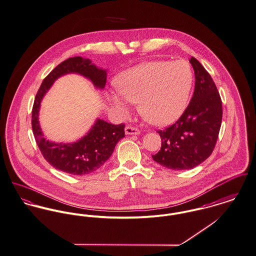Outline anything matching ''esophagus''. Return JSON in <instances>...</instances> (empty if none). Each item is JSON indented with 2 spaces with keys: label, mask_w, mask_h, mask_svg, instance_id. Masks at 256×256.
I'll return each instance as SVG.
<instances>
[{
  "label": "esophagus",
  "mask_w": 256,
  "mask_h": 256,
  "mask_svg": "<svg viewBox=\"0 0 256 256\" xmlns=\"http://www.w3.org/2000/svg\"><path fill=\"white\" fill-rule=\"evenodd\" d=\"M140 130L137 128L131 127V126H126L125 127V134L126 135H139Z\"/></svg>",
  "instance_id": "obj_1"
}]
</instances>
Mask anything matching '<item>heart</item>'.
<instances>
[{
    "instance_id": "b5f03b06",
    "label": "heart",
    "mask_w": 256,
    "mask_h": 256,
    "mask_svg": "<svg viewBox=\"0 0 256 256\" xmlns=\"http://www.w3.org/2000/svg\"><path fill=\"white\" fill-rule=\"evenodd\" d=\"M192 71L184 60L150 62L125 70L117 78L118 92L108 98L121 114L139 102L140 112L152 123L167 126L186 110L192 86Z\"/></svg>"
}]
</instances>
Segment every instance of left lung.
<instances>
[{
  "instance_id": "obj_1",
  "label": "left lung",
  "mask_w": 256,
  "mask_h": 256,
  "mask_svg": "<svg viewBox=\"0 0 256 256\" xmlns=\"http://www.w3.org/2000/svg\"><path fill=\"white\" fill-rule=\"evenodd\" d=\"M194 71V91L186 110L173 125L158 133L160 150L156 162L173 170L192 169L212 154L222 122V102L210 73L190 58Z\"/></svg>"
}]
</instances>
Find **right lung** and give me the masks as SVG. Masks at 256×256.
Returning a JSON list of instances; mask_svg holds the SVG:
<instances>
[{"label":"right lung","instance_id":"add662e5","mask_svg":"<svg viewBox=\"0 0 256 256\" xmlns=\"http://www.w3.org/2000/svg\"><path fill=\"white\" fill-rule=\"evenodd\" d=\"M70 73L89 79L96 89L102 90L106 86V70L98 68L89 58H68L48 73L37 92L32 110V130L48 162L58 170L81 176L98 170L110 158L117 142L125 137V125H114L98 118L90 131L74 142H54L46 140L39 122L41 102L56 79Z\"/></svg>","mask_w":256,"mask_h":256}]
</instances>
